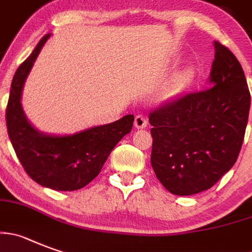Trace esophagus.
<instances>
[{
  "instance_id": "esophagus-1",
  "label": "esophagus",
  "mask_w": 252,
  "mask_h": 252,
  "mask_svg": "<svg viewBox=\"0 0 252 252\" xmlns=\"http://www.w3.org/2000/svg\"><path fill=\"white\" fill-rule=\"evenodd\" d=\"M147 126V119L144 115H137L135 117V127L136 128H145Z\"/></svg>"
}]
</instances>
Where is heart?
<instances>
[{"mask_svg": "<svg viewBox=\"0 0 252 252\" xmlns=\"http://www.w3.org/2000/svg\"><path fill=\"white\" fill-rule=\"evenodd\" d=\"M186 80H188V73H184V75H181L180 77L176 78V81L174 82V89L175 91H177V90L180 89L181 86H184V84L186 82Z\"/></svg>", "mask_w": 252, "mask_h": 252, "instance_id": "heart-1", "label": "heart"}]
</instances>
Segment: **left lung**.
<instances>
[{"mask_svg": "<svg viewBox=\"0 0 252 252\" xmlns=\"http://www.w3.org/2000/svg\"><path fill=\"white\" fill-rule=\"evenodd\" d=\"M209 86L150 112L151 165L163 188L189 196L212 188L239 158L251 96L235 55L214 42Z\"/></svg>", "mask_w": 252, "mask_h": 252, "instance_id": "left-lung-1", "label": "left lung"}]
</instances>
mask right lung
Returning <instances> with one entry per match:
<instances>
[{
    "label": "right lung",
    "instance_id": "obj_1",
    "mask_svg": "<svg viewBox=\"0 0 252 252\" xmlns=\"http://www.w3.org/2000/svg\"><path fill=\"white\" fill-rule=\"evenodd\" d=\"M48 37L41 38L13 76L6 108L7 132L21 165L33 181L56 191H75L100 174L111 151L132 128L133 115L75 135L50 136L37 131L25 116L21 94Z\"/></svg>",
    "mask_w": 252,
    "mask_h": 252
}]
</instances>
